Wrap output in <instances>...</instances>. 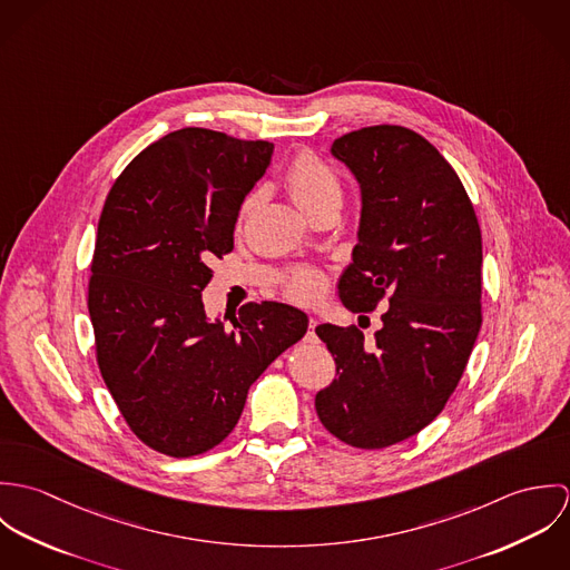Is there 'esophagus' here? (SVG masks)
<instances>
[{
    "label": "esophagus",
    "mask_w": 570,
    "mask_h": 570,
    "mask_svg": "<svg viewBox=\"0 0 570 570\" xmlns=\"http://www.w3.org/2000/svg\"><path fill=\"white\" fill-rule=\"evenodd\" d=\"M316 326H318V321H316V318H309V331H307V340H316Z\"/></svg>",
    "instance_id": "34e87169"
}]
</instances>
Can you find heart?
<instances>
[{
    "label": "heart",
    "mask_w": 570,
    "mask_h": 570,
    "mask_svg": "<svg viewBox=\"0 0 570 570\" xmlns=\"http://www.w3.org/2000/svg\"><path fill=\"white\" fill-rule=\"evenodd\" d=\"M285 186L294 202L309 215L316 217L331 206L342 204V181L337 173L318 156L303 151L298 154L285 175ZM252 197L245 202V210L252 206ZM325 292V278L316 269H296L285 283V294L296 303H314Z\"/></svg>",
    "instance_id": "b5f03b06"
}]
</instances>
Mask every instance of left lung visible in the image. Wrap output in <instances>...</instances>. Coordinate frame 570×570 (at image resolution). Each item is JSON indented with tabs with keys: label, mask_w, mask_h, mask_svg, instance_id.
<instances>
[{
	"label": "left lung",
	"mask_w": 570,
	"mask_h": 570,
	"mask_svg": "<svg viewBox=\"0 0 570 570\" xmlns=\"http://www.w3.org/2000/svg\"><path fill=\"white\" fill-rule=\"evenodd\" d=\"M331 154L362 190L340 301L355 314L389 307L373 342L355 325L316 326L337 375L316 412L346 445L380 450L434 421L468 366L483 323V242L456 170L412 129L364 127Z\"/></svg>",
	"instance_id": "1"
}]
</instances>
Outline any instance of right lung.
Returning a JSON list of instances; mask_svg holds the SVG:
<instances>
[{
    "label": "right lung",
    "mask_w": 570,
    "mask_h": 570,
    "mask_svg": "<svg viewBox=\"0 0 570 570\" xmlns=\"http://www.w3.org/2000/svg\"><path fill=\"white\" fill-rule=\"evenodd\" d=\"M272 151L186 127L138 154L105 199L87 292L96 360L131 432L166 456L219 445L249 386L307 333V314L283 303H247L230 325L202 303Z\"/></svg>",
    "instance_id": "right-lung-1"
}]
</instances>
